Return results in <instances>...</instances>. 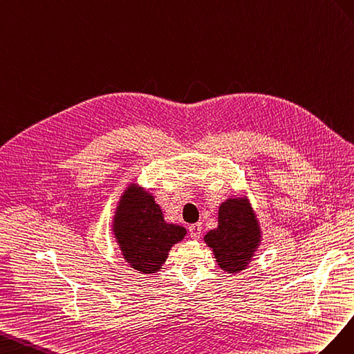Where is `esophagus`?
<instances>
[{
	"instance_id": "esophagus-1",
	"label": "esophagus",
	"mask_w": 354,
	"mask_h": 354,
	"mask_svg": "<svg viewBox=\"0 0 354 354\" xmlns=\"http://www.w3.org/2000/svg\"><path fill=\"white\" fill-rule=\"evenodd\" d=\"M188 230H189L191 239H194V240L200 239V236H201V224H193V225H189Z\"/></svg>"
}]
</instances>
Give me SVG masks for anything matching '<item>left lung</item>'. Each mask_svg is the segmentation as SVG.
<instances>
[{"instance_id": "left-lung-1", "label": "left lung", "mask_w": 354, "mask_h": 354, "mask_svg": "<svg viewBox=\"0 0 354 354\" xmlns=\"http://www.w3.org/2000/svg\"><path fill=\"white\" fill-rule=\"evenodd\" d=\"M221 270L239 274L249 267L258 250L262 231L249 198L234 196L218 207V227L203 237Z\"/></svg>"}]
</instances>
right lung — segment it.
I'll list each match as a JSON object with an SVG mask.
<instances>
[{
    "instance_id": "obj_1",
    "label": "right lung",
    "mask_w": 354,
    "mask_h": 354,
    "mask_svg": "<svg viewBox=\"0 0 354 354\" xmlns=\"http://www.w3.org/2000/svg\"><path fill=\"white\" fill-rule=\"evenodd\" d=\"M111 231L124 261L142 274L160 271L171 246L187 236L183 225L166 222L154 196L136 183L121 193Z\"/></svg>"
}]
</instances>
